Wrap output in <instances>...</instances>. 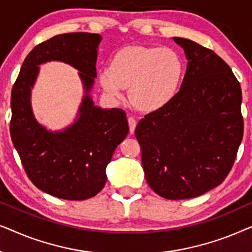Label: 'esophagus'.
Listing matches in <instances>:
<instances>
[{"mask_svg": "<svg viewBox=\"0 0 252 252\" xmlns=\"http://www.w3.org/2000/svg\"><path fill=\"white\" fill-rule=\"evenodd\" d=\"M136 124H137V122L134 117H128V125H129L130 133H134V130H135V127H136Z\"/></svg>", "mask_w": 252, "mask_h": 252, "instance_id": "esophagus-1", "label": "esophagus"}]
</instances>
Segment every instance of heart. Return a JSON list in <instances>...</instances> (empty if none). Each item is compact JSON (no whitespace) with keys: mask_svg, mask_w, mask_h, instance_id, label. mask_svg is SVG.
Instances as JSON below:
<instances>
[{"mask_svg":"<svg viewBox=\"0 0 252 252\" xmlns=\"http://www.w3.org/2000/svg\"><path fill=\"white\" fill-rule=\"evenodd\" d=\"M184 62L171 48L132 46L117 51L110 67L99 71L98 80L110 97L129 99L142 112L164 109L175 97L184 77Z\"/></svg>","mask_w":252,"mask_h":252,"instance_id":"heart-1","label":"heart"}]
</instances>
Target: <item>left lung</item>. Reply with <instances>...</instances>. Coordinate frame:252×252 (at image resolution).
I'll list each match as a JSON object with an SVG mask.
<instances>
[{
	"label": "left lung",
	"mask_w": 252,
	"mask_h": 252,
	"mask_svg": "<svg viewBox=\"0 0 252 252\" xmlns=\"http://www.w3.org/2000/svg\"><path fill=\"white\" fill-rule=\"evenodd\" d=\"M188 60L180 91L137 124L144 177L167 199L192 198L221 184L243 137L240 82L215 51L173 37Z\"/></svg>",
	"instance_id": "left-lung-1"
}]
</instances>
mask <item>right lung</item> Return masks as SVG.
Masks as SVG:
<instances>
[{"mask_svg": "<svg viewBox=\"0 0 252 252\" xmlns=\"http://www.w3.org/2000/svg\"><path fill=\"white\" fill-rule=\"evenodd\" d=\"M101 40L99 34L77 32L37 44L27 55L12 87L10 135L13 146L30 180L58 198L82 201L98 194L105 185V168L113 151L128 134L124 110L101 109L89 96ZM50 60L77 68L85 89L79 118L61 132L40 126L30 106V89L38 65Z\"/></svg>", "mask_w": 252, "mask_h": 252, "instance_id": "1", "label": "right lung"}]
</instances>
